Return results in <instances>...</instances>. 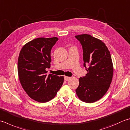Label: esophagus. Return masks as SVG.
<instances>
[{"label": "esophagus", "mask_w": 130, "mask_h": 130, "mask_svg": "<svg viewBox=\"0 0 130 130\" xmlns=\"http://www.w3.org/2000/svg\"><path fill=\"white\" fill-rule=\"evenodd\" d=\"M70 78V77H67V76H65V77H64V79H65V80H68V79H69Z\"/></svg>", "instance_id": "34e87169"}]
</instances>
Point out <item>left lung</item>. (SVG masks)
Masks as SVG:
<instances>
[{"label": "left lung", "mask_w": 130, "mask_h": 130, "mask_svg": "<svg viewBox=\"0 0 130 130\" xmlns=\"http://www.w3.org/2000/svg\"><path fill=\"white\" fill-rule=\"evenodd\" d=\"M75 37L82 45L83 65L87 71L86 76L79 79L76 93L80 100L92 103L102 98L110 87L113 75L111 55L101 40L89 34Z\"/></svg>", "instance_id": "8db88e82"}]
</instances>
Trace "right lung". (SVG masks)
Masks as SVG:
<instances>
[{
  "mask_svg": "<svg viewBox=\"0 0 130 130\" xmlns=\"http://www.w3.org/2000/svg\"><path fill=\"white\" fill-rule=\"evenodd\" d=\"M57 37L38 38L25 44L18 59V74L22 88L35 101L45 103L55 97L63 77L47 74L51 62V51Z\"/></svg>",
  "mask_w": 130,
  "mask_h": 130,
  "instance_id": "obj_1",
  "label": "right lung"
}]
</instances>
